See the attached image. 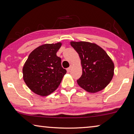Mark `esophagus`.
Segmentation results:
<instances>
[{
    "label": "esophagus",
    "mask_w": 134,
    "mask_h": 134,
    "mask_svg": "<svg viewBox=\"0 0 134 134\" xmlns=\"http://www.w3.org/2000/svg\"><path fill=\"white\" fill-rule=\"evenodd\" d=\"M72 65H70V67L67 68V72H70V71H71V70L72 69Z\"/></svg>",
    "instance_id": "1"
}]
</instances>
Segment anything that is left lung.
<instances>
[{
  "label": "left lung",
  "mask_w": 134,
  "mask_h": 134,
  "mask_svg": "<svg viewBox=\"0 0 134 134\" xmlns=\"http://www.w3.org/2000/svg\"><path fill=\"white\" fill-rule=\"evenodd\" d=\"M77 52L82 67V75L77 80L79 86L89 93L101 91L114 75V63L104 49L95 43L71 41Z\"/></svg>",
  "instance_id": "8db88e82"
}]
</instances>
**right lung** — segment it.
<instances>
[{"instance_id":"add662e5","label":"right lung","mask_w":134,"mask_h":134,"mask_svg":"<svg viewBox=\"0 0 134 134\" xmlns=\"http://www.w3.org/2000/svg\"><path fill=\"white\" fill-rule=\"evenodd\" d=\"M62 43L45 44L31 52L25 63L22 72L26 86L41 96L50 94L57 89L66 70L62 66L57 53Z\"/></svg>"}]
</instances>
